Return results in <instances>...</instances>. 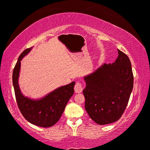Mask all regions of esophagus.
Masks as SVG:
<instances>
[{
    "instance_id": "1",
    "label": "esophagus",
    "mask_w": 150,
    "mask_h": 150,
    "mask_svg": "<svg viewBox=\"0 0 150 150\" xmlns=\"http://www.w3.org/2000/svg\"><path fill=\"white\" fill-rule=\"evenodd\" d=\"M82 91H83V88H82L81 83H80V82L76 83L75 86H74V91L76 92V93H82Z\"/></svg>"
}]
</instances>
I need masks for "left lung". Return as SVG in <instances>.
<instances>
[{"label":"left lung","mask_w":150,"mask_h":150,"mask_svg":"<svg viewBox=\"0 0 150 150\" xmlns=\"http://www.w3.org/2000/svg\"><path fill=\"white\" fill-rule=\"evenodd\" d=\"M117 51L119 56L115 62L104 64L84 78L85 109L98 125L114 123L121 118L133 90L130 59L123 52Z\"/></svg>","instance_id":"1"}]
</instances>
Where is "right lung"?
<instances>
[{
  "label": "right lung",
  "mask_w": 150,
  "mask_h": 150,
  "mask_svg": "<svg viewBox=\"0 0 150 150\" xmlns=\"http://www.w3.org/2000/svg\"><path fill=\"white\" fill-rule=\"evenodd\" d=\"M31 49L32 47L27 48L22 52L14 68L13 84L16 100L23 116L29 123L42 127H50L55 125L60 119L68 100L74 93L75 82L59 87L38 100L25 96L21 93L18 83L21 61Z\"/></svg>",
  "instance_id": "add662e5"
}]
</instances>
